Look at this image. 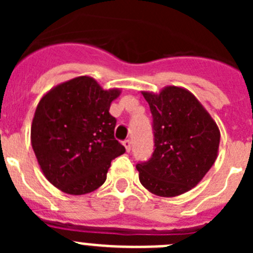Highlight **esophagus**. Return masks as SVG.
Here are the masks:
<instances>
[{
  "label": "esophagus",
  "instance_id": "34e87169",
  "mask_svg": "<svg viewBox=\"0 0 253 253\" xmlns=\"http://www.w3.org/2000/svg\"><path fill=\"white\" fill-rule=\"evenodd\" d=\"M123 144H124V147H125V149H126V152H129L130 151V148H131V142L130 140H124V142H123Z\"/></svg>",
  "mask_w": 253,
  "mask_h": 253
}]
</instances>
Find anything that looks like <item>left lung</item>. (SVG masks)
Segmentation results:
<instances>
[{
  "label": "left lung",
  "instance_id": "left-lung-1",
  "mask_svg": "<svg viewBox=\"0 0 253 253\" xmlns=\"http://www.w3.org/2000/svg\"><path fill=\"white\" fill-rule=\"evenodd\" d=\"M153 116L154 152L138 163L139 181L149 193L173 198L195 187L218 157L220 131L205 107L184 87L160 93L142 91Z\"/></svg>",
  "mask_w": 253,
  "mask_h": 253
}]
</instances>
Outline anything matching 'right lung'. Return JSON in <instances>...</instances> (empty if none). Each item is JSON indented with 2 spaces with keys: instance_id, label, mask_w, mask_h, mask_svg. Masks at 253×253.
Listing matches in <instances>:
<instances>
[{
  "instance_id": "add662e5",
  "label": "right lung",
  "mask_w": 253,
  "mask_h": 253,
  "mask_svg": "<svg viewBox=\"0 0 253 253\" xmlns=\"http://www.w3.org/2000/svg\"><path fill=\"white\" fill-rule=\"evenodd\" d=\"M120 92L80 76L40 99L31 124V146L46 180L60 191H95L106 180L111 161L125 152L114 138L116 119L109 113Z\"/></svg>"
}]
</instances>
